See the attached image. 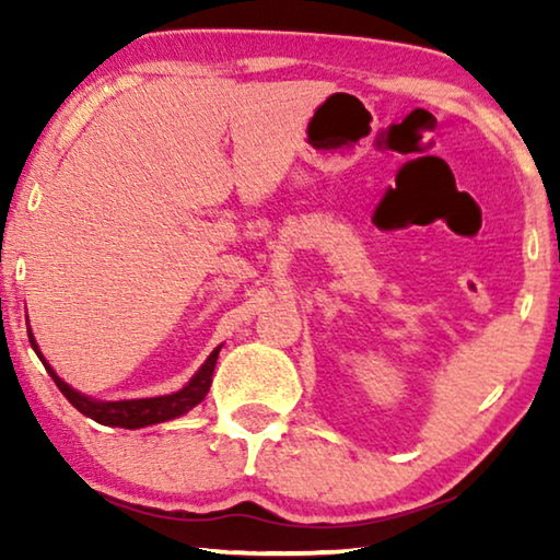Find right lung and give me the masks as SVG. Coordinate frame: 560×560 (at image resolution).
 I'll return each mask as SVG.
<instances>
[{
  "label": "right lung",
  "mask_w": 560,
  "mask_h": 560,
  "mask_svg": "<svg viewBox=\"0 0 560 560\" xmlns=\"http://www.w3.org/2000/svg\"><path fill=\"white\" fill-rule=\"evenodd\" d=\"M27 336H30V343H33L35 354L43 359L40 349H37V343L33 339V334H30V328H27ZM219 349L221 347L211 351V357L206 359L201 370L194 374V380H190L183 389H178V393L163 395V397H142V400H119V402L91 400V397L75 393L73 387H68L66 382L60 380L56 372H52V366L45 362V359H43V364L52 377V382L58 385L60 393L66 395V400L71 402L75 410L83 412V416H89L91 420H96V423H102V425L144 428V425L163 423V420L178 418V416H183V412L196 408V405L203 400L206 393H209V387H211V377H213V366H217V359H219Z\"/></svg>",
  "instance_id": "1"
}]
</instances>
